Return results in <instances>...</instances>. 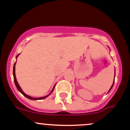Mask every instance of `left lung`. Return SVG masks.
<instances>
[{"label":"left lung","instance_id":"obj_1","mask_svg":"<svg viewBox=\"0 0 130 130\" xmlns=\"http://www.w3.org/2000/svg\"><path fill=\"white\" fill-rule=\"evenodd\" d=\"M115 75H116V74H115ZM114 79H115V76H114ZM114 80H115V79L114 80V82H113V84H112V86H111V89H109V92H109V91L111 90V89H112V87H113V86H114Z\"/></svg>","mask_w":130,"mask_h":130}]
</instances>
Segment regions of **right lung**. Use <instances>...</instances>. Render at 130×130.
I'll return each instance as SVG.
<instances>
[{
  "label": "right lung",
  "instance_id": "obj_1",
  "mask_svg": "<svg viewBox=\"0 0 130 130\" xmlns=\"http://www.w3.org/2000/svg\"><path fill=\"white\" fill-rule=\"evenodd\" d=\"M18 56H19V54H18V55H17V56L16 57V59H17ZM16 62H15V63H14V66H13V77H14V84H15L16 86V87H17L18 90L19 91V92H20L22 94V95H24V96H26V98H29V99L32 100H43V99H44V98H46V97H47V96H48L49 95H50V94L52 92H53L55 86H54V87H53V90H52L51 92V93H50V94H49V95H46V96H43V97H40V98H33V97H31V96H29V95H26V94L22 90L21 88L20 87V86H19V85L18 84V83L17 80H16V75H15V64H16Z\"/></svg>",
  "mask_w": 130,
  "mask_h": 130
}]
</instances>
